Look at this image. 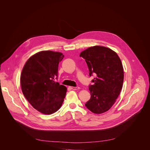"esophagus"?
<instances>
[{
	"label": "esophagus",
	"instance_id": "34e87169",
	"mask_svg": "<svg viewBox=\"0 0 150 150\" xmlns=\"http://www.w3.org/2000/svg\"><path fill=\"white\" fill-rule=\"evenodd\" d=\"M71 89H73V90H76V89H79L80 88L79 86H70V87Z\"/></svg>",
	"mask_w": 150,
	"mask_h": 150
}]
</instances>
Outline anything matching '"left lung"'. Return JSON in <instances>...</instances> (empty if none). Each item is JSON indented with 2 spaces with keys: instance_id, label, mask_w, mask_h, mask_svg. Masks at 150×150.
I'll return each mask as SVG.
<instances>
[{
  "instance_id": "obj_1",
  "label": "left lung",
  "mask_w": 150,
  "mask_h": 150,
  "mask_svg": "<svg viewBox=\"0 0 150 150\" xmlns=\"http://www.w3.org/2000/svg\"><path fill=\"white\" fill-rule=\"evenodd\" d=\"M93 85L89 86L91 98L86 108L95 114L108 111L115 102L122 88L124 69L121 59L114 51L102 46H93L82 51Z\"/></svg>"
}]
</instances>
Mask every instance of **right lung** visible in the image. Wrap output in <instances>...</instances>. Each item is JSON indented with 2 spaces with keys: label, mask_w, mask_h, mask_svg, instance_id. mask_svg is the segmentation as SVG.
Masks as SVG:
<instances>
[{
  "label": "right lung",
  "mask_w": 150,
  "mask_h": 150,
  "mask_svg": "<svg viewBox=\"0 0 150 150\" xmlns=\"http://www.w3.org/2000/svg\"><path fill=\"white\" fill-rule=\"evenodd\" d=\"M61 52L44 51L32 56L22 69V93L30 104L45 114L58 111L64 100L66 87L56 82Z\"/></svg>",
  "instance_id": "1"
}]
</instances>
